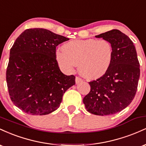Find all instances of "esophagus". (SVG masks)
I'll list each match as a JSON object with an SVG mask.
<instances>
[{
	"mask_svg": "<svg viewBox=\"0 0 146 146\" xmlns=\"http://www.w3.org/2000/svg\"><path fill=\"white\" fill-rule=\"evenodd\" d=\"M82 81V79L80 78V77L76 76V78H75V82H76V84L80 83Z\"/></svg>",
	"mask_w": 146,
	"mask_h": 146,
	"instance_id": "34e87169",
	"label": "esophagus"
}]
</instances>
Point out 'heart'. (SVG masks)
<instances>
[{
  "label": "heart",
  "instance_id": "1",
  "mask_svg": "<svg viewBox=\"0 0 146 146\" xmlns=\"http://www.w3.org/2000/svg\"><path fill=\"white\" fill-rule=\"evenodd\" d=\"M113 57V48L106 40H75L65 43L56 52V59L64 71L72 72L75 64L87 78L101 77L108 71Z\"/></svg>",
  "mask_w": 146,
  "mask_h": 146
}]
</instances>
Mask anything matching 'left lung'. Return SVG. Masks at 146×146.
Instances as JSON below:
<instances>
[{
  "mask_svg": "<svg viewBox=\"0 0 146 146\" xmlns=\"http://www.w3.org/2000/svg\"><path fill=\"white\" fill-rule=\"evenodd\" d=\"M95 37L110 42L113 57L108 71L100 78L89 82L90 90L83 102L90 113L113 115L126 108L136 95L139 62L132 41L119 30H110Z\"/></svg>",
  "mask_w": 146,
  "mask_h": 146,
  "instance_id": "left-lung-1",
  "label": "left lung"
}]
</instances>
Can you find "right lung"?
Wrapping results in <instances>:
<instances>
[{
    "label": "right lung",
    "instance_id": "obj_1",
    "mask_svg": "<svg viewBox=\"0 0 146 146\" xmlns=\"http://www.w3.org/2000/svg\"><path fill=\"white\" fill-rule=\"evenodd\" d=\"M68 38L40 28L27 29L10 49L6 80L11 102L25 113L44 115L60 107L75 84V76L62 73L56 46Z\"/></svg>",
    "mask_w": 146,
    "mask_h": 146
}]
</instances>
